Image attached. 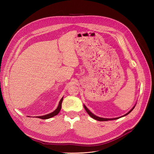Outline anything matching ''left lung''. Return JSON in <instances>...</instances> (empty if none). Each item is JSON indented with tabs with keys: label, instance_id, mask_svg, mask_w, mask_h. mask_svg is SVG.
<instances>
[{
	"label": "left lung",
	"instance_id": "8db88e82",
	"mask_svg": "<svg viewBox=\"0 0 154 154\" xmlns=\"http://www.w3.org/2000/svg\"><path fill=\"white\" fill-rule=\"evenodd\" d=\"M135 105H136V104L133 106V108H131L130 110L128 112V113H127L126 114H125L124 115H123V116H120V117H118V118H100V117H99V116H97L96 115H94L93 113H91L88 109V108L85 105H83V106H84V108H85V110L86 111V112L88 113V114L92 118H93V119H96V120H97V121H112V120H115V119H119V118H122V117H124V116H125L126 115H127L128 114H129L131 111L133 110V109H134V108L135 107Z\"/></svg>",
	"mask_w": 154,
	"mask_h": 154
}]
</instances>
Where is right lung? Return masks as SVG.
Here are the masks:
<instances>
[{
    "mask_svg": "<svg viewBox=\"0 0 154 154\" xmlns=\"http://www.w3.org/2000/svg\"><path fill=\"white\" fill-rule=\"evenodd\" d=\"M63 97L61 99V100H60L59 102V103H58V105L57 106V108L55 109V110H54L53 112L49 113V114H48V115H43V116H36V118H40V119H49V118H51L52 117H54L56 115H57L58 114V113L60 112V111L61 110V103L63 102Z\"/></svg>",
    "mask_w": 154,
    "mask_h": 154,
    "instance_id": "add662e5",
    "label": "right lung"
}]
</instances>
